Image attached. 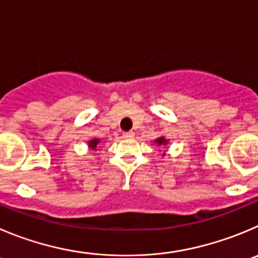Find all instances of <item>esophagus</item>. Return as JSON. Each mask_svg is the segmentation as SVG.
<instances>
[{
    "label": "esophagus",
    "mask_w": 258,
    "mask_h": 258,
    "mask_svg": "<svg viewBox=\"0 0 258 258\" xmlns=\"http://www.w3.org/2000/svg\"><path fill=\"white\" fill-rule=\"evenodd\" d=\"M123 137H124V139H132V137H134V132H132V131L123 132Z\"/></svg>",
    "instance_id": "34e87169"
}]
</instances>
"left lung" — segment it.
<instances>
[{
    "mask_svg": "<svg viewBox=\"0 0 258 258\" xmlns=\"http://www.w3.org/2000/svg\"><path fill=\"white\" fill-rule=\"evenodd\" d=\"M155 143H158V145H165V144H167V140H165L164 137H160V139H158Z\"/></svg>",
    "mask_w": 258,
    "mask_h": 258,
    "instance_id": "obj_1",
    "label": "left lung"
}]
</instances>
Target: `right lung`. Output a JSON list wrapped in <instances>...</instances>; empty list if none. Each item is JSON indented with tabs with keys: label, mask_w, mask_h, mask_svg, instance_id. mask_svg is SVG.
I'll list each match as a JSON object with an SVG mask.
<instances>
[{
	"label": "right lung",
	"mask_w": 258,
	"mask_h": 258,
	"mask_svg": "<svg viewBox=\"0 0 258 258\" xmlns=\"http://www.w3.org/2000/svg\"><path fill=\"white\" fill-rule=\"evenodd\" d=\"M98 144H99V140H98V139H94V140H91L90 143H89V146H90L91 149H95L96 148V145H98Z\"/></svg>",
	"instance_id": "1"
}]
</instances>
